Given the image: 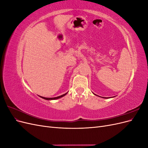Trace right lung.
Returning a JSON list of instances; mask_svg holds the SVG:
<instances>
[{
  "instance_id": "obj_1",
  "label": "right lung",
  "mask_w": 148,
  "mask_h": 148,
  "mask_svg": "<svg viewBox=\"0 0 148 148\" xmlns=\"http://www.w3.org/2000/svg\"><path fill=\"white\" fill-rule=\"evenodd\" d=\"M66 95V93H65V94H64V95H61V96H58V97H41V96H40L41 97H42V98H43V99H46V100H53V99H59V98H60V97H63V96H64L65 95Z\"/></svg>"
}]
</instances>
